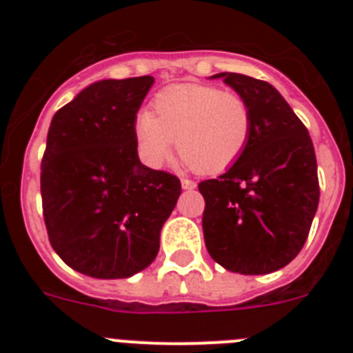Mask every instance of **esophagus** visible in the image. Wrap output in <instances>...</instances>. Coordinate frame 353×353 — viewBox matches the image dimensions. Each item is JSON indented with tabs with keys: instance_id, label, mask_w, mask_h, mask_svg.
Segmentation results:
<instances>
[{
	"instance_id": "34e87169",
	"label": "esophagus",
	"mask_w": 353,
	"mask_h": 353,
	"mask_svg": "<svg viewBox=\"0 0 353 353\" xmlns=\"http://www.w3.org/2000/svg\"><path fill=\"white\" fill-rule=\"evenodd\" d=\"M182 189L183 191H192V189H196V182L189 179H182Z\"/></svg>"
}]
</instances>
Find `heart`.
Instances as JSON below:
<instances>
[{
	"mask_svg": "<svg viewBox=\"0 0 353 353\" xmlns=\"http://www.w3.org/2000/svg\"><path fill=\"white\" fill-rule=\"evenodd\" d=\"M252 114L235 92L210 84H171L154 97L152 113L136 118L134 134L146 166L161 168L176 148L185 166L199 173H221L244 154L251 138Z\"/></svg>",
	"mask_w": 353,
	"mask_h": 353,
	"instance_id": "1",
	"label": "heart"
}]
</instances>
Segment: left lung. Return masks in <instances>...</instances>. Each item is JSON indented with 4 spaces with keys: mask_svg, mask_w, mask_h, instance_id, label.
<instances>
[{
    "mask_svg": "<svg viewBox=\"0 0 353 353\" xmlns=\"http://www.w3.org/2000/svg\"><path fill=\"white\" fill-rule=\"evenodd\" d=\"M210 79H223L244 97L252 129L239 161L198 185L205 198V245L230 272H276L301 252L316 214L313 141L272 84L233 72Z\"/></svg>",
    "mask_w": 353,
    "mask_h": 353,
    "instance_id": "obj_1",
    "label": "left lung"
}]
</instances>
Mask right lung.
I'll return each instance as SVG.
<instances>
[{"mask_svg": "<svg viewBox=\"0 0 353 353\" xmlns=\"http://www.w3.org/2000/svg\"><path fill=\"white\" fill-rule=\"evenodd\" d=\"M152 76L90 84L56 111L42 159L43 221L56 254L77 272L123 279L159 252L180 180L141 164L136 114Z\"/></svg>", "mask_w": 353, "mask_h": 353, "instance_id": "right-lung-1", "label": "right lung"}]
</instances>
